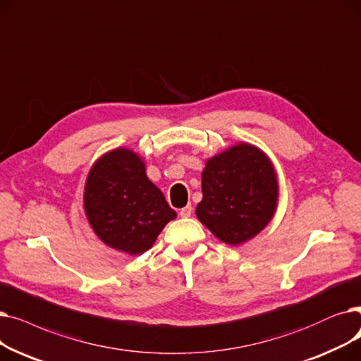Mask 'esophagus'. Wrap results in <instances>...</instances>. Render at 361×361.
I'll use <instances>...</instances> for the list:
<instances>
[{"label":"esophagus","instance_id":"esophagus-1","mask_svg":"<svg viewBox=\"0 0 361 361\" xmlns=\"http://www.w3.org/2000/svg\"><path fill=\"white\" fill-rule=\"evenodd\" d=\"M191 213H192V207H191V204H188L186 207H183V209H180V210H179V214H180V217H190V216H191Z\"/></svg>","mask_w":361,"mask_h":361}]
</instances>
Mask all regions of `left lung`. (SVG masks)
Instances as JSON below:
<instances>
[{
	"instance_id": "obj_1",
	"label": "left lung",
	"mask_w": 361,
	"mask_h": 361,
	"mask_svg": "<svg viewBox=\"0 0 361 361\" xmlns=\"http://www.w3.org/2000/svg\"><path fill=\"white\" fill-rule=\"evenodd\" d=\"M195 213L220 241L239 245L260 233L278 205L271 161L254 145L238 144L207 160Z\"/></svg>"
}]
</instances>
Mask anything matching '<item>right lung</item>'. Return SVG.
<instances>
[{
  "label": "right lung",
  "instance_id": "obj_1",
  "mask_svg": "<svg viewBox=\"0 0 361 361\" xmlns=\"http://www.w3.org/2000/svg\"><path fill=\"white\" fill-rule=\"evenodd\" d=\"M85 213L97 236L130 255L149 250L176 212L145 175V164L126 148L104 154L92 166L83 195Z\"/></svg>",
  "mask_w": 361,
  "mask_h": 361
}]
</instances>
